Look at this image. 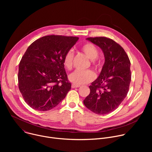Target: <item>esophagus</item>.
<instances>
[{
  "instance_id": "obj_1",
  "label": "esophagus",
  "mask_w": 152,
  "mask_h": 152,
  "mask_svg": "<svg viewBox=\"0 0 152 152\" xmlns=\"http://www.w3.org/2000/svg\"><path fill=\"white\" fill-rule=\"evenodd\" d=\"M80 85H75V84H72V88H79L80 87Z\"/></svg>"
}]
</instances>
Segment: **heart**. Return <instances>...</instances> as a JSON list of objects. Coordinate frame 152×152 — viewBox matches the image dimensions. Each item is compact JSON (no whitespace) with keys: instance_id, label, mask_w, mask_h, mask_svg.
<instances>
[{"instance_id":"b5f03b06","label":"heart","mask_w":152,"mask_h":152,"mask_svg":"<svg viewBox=\"0 0 152 152\" xmlns=\"http://www.w3.org/2000/svg\"><path fill=\"white\" fill-rule=\"evenodd\" d=\"M81 50L89 59L91 60V64L95 69H98L100 66V61L98 58V48L91 42H86L81 47ZM74 58V52L72 50H68L65 54L63 58L64 67L68 70H70L73 66ZM69 80L75 85H82L88 83L96 78V75L92 70L75 71L69 76Z\"/></svg>"}]
</instances>
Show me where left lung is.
Wrapping results in <instances>:
<instances>
[{
  "label": "left lung",
  "instance_id": "obj_1",
  "mask_svg": "<svg viewBox=\"0 0 152 152\" xmlns=\"http://www.w3.org/2000/svg\"><path fill=\"white\" fill-rule=\"evenodd\" d=\"M86 39L101 48L105 61L99 76L89 86L90 93L83 103L95 114H107L115 110L127 94L131 62L123 48L113 39L104 37Z\"/></svg>",
  "mask_w": 152,
  "mask_h": 152
}]
</instances>
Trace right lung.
Masks as SVG:
<instances>
[{
  "label": "right lung",
  "instance_id": "right-lung-1",
  "mask_svg": "<svg viewBox=\"0 0 152 152\" xmlns=\"http://www.w3.org/2000/svg\"><path fill=\"white\" fill-rule=\"evenodd\" d=\"M79 38L42 37L28 47L19 64L18 88L32 109L46 111L56 106L71 89L63 58Z\"/></svg>",
  "mask_w": 152,
  "mask_h": 152
}]
</instances>
